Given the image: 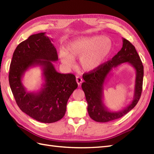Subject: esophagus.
Here are the masks:
<instances>
[{
  "mask_svg": "<svg viewBox=\"0 0 154 154\" xmlns=\"http://www.w3.org/2000/svg\"><path fill=\"white\" fill-rule=\"evenodd\" d=\"M76 81H77V84L79 85H81V83L83 82V79H82V78L81 77H79V76H77V77H76Z\"/></svg>",
  "mask_w": 154,
  "mask_h": 154,
  "instance_id": "1",
  "label": "esophagus"
}]
</instances>
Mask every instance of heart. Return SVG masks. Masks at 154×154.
I'll list each match as a JSON object with an SVG mask.
<instances>
[{"label":"heart","mask_w":154,"mask_h":154,"mask_svg":"<svg viewBox=\"0 0 154 154\" xmlns=\"http://www.w3.org/2000/svg\"><path fill=\"white\" fill-rule=\"evenodd\" d=\"M112 49V42L108 37H81L68 44L67 51L61 50L60 57L63 64L68 67L73 66L74 59L79 58L80 65L84 70L93 71L105 61Z\"/></svg>","instance_id":"1"}]
</instances>
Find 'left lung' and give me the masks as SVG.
I'll return each mask as SVG.
<instances>
[{"instance_id":"left-lung-1","label":"left lung","mask_w":154,"mask_h":154,"mask_svg":"<svg viewBox=\"0 0 154 154\" xmlns=\"http://www.w3.org/2000/svg\"><path fill=\"white\" fill-rule=\"evenodd\" d=\"M121 50L112 60L102 64L96 69L83 75L84 82L81 87L85 94L89 116L96 122H107L125 115L134 107L141 97L143 77V66L135 47L123 38ZM124 63L131 64L136 70V81L134 98L131 103L120 111L113 112L108 109L103 103V88L107 75L115 68Z\"/></svg>"}]
</instances>
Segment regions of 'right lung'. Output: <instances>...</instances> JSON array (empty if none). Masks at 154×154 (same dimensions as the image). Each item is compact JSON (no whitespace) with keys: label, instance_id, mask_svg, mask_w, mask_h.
I'll return each instance as SVG.
<instances>
[{"label":"right lung","instance_id":"1","mask_svg":"<svg viewBox=\"0 0 154 154\" xmlns=\"http://www.w3.org/2000/svg\"><path fill=\"white\" fill-rule=\"evenodd\" d=\"M45 32L31 35L18 45L10 65L9 84L20 109L39 122L53 123L66 111L69 98L78 85L73 74L55 70L52 61L58 60L56 49ZM41 66L45 83L40 91L28 92L21 78L29 68Z\"/></svg>","mask_w":154,"mask_h":154}]
</instances>
